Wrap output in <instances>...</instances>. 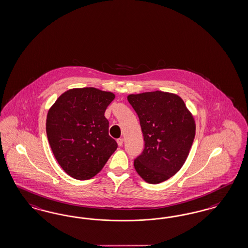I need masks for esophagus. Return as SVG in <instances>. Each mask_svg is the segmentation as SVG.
<instances>
[{"label": "esophagus", "mask_w": 248, "mask_h": 248, "mask_svg": "<svg viewBox=\"0 0 248 248\" xmlns=\"http://www.w3.org/2000/svg\"><path fill=\"white\" fill-rule=\"evenodd\" d=\"M117 143H118L119 146H122L123 144H124V138H122V137L118 138V139H117Z\"/></svg>", "instance_id": "esophagus-1"}]
</instances>
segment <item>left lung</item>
<instances>
[{"label":"left lung","instance_id":"8db88e82","mask_svg":"<svg viewBox=\"0 0 248 248\" xmlns=\"http://www.w3.org/2000/svg\"><path fill=\"white\" fill-rule=\"evenodd\" d=\"M129 103L138 115L145 146L134 160L143 180L157 184L180 170L195 137V122L183 100L164 92L131 94Z\"/></svg>","mask_w":248,"mask_h":248}]
</instances>
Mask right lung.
Returning <instances> with one entry per match:
<instances>
[{
    "label": "right lung",
    "mask_w": 248,
    "mask_h": 248,
    "mask_svg": "<svg viewBox=\"0 0 248 248\" xmlns=\"http://www.w3.org/2000/svg\"><path fill=\"white\" fill-rule=\"evenodd\" d=\"M114 94L95 88L72 89L54 103L46 136L57 161L70 177L85 180L102 170L117 148L104 112Z\"/></svg>",
    "instance_id": "add662e5"
}]
</instances>
